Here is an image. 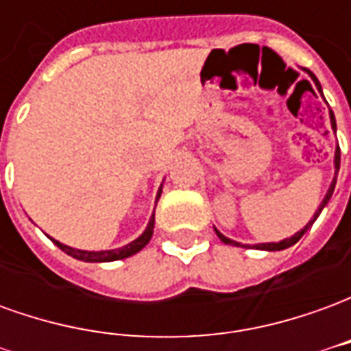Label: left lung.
<instances>
[{"instance_id":"left-lung-1","label":"left lung","mask_w":351,"mask_h":351,"mask_svg":"<svg viewBox=\"0 0 351 351\" xmlns=\"http://www.w3.org/2000/svg\"><path fill=\"white\" fill-rule=\"evenodd\" d=\"M306 73H308L310 79L314 80V84H316V90H317V92H319V95L324 97V90H322V84H319V80L316 79V75H314V73H312V71H308V69H306ZM329 118H331L332 131L337 133V122H335V114H332L331 108H329ZM339 169H340V148H339V146H337V148H335V178H332L331 186H329V190H327V193H325V197H324V201H322V205L317 206V210H316V214H314V218H312V220H310L308 223H306V226H304V228L301 229V231H297V233H295L293 237H289V239H284V241H280V243L254 244L252 248H256V250L276 252V250H286V248H289V246H293L295 243H299V239H301V237L304 235V233H306V231H308L310 228H312V223L316 221V218H317V216H319V214H322V210H324V208H325V205L329 203V199H331L332 191H335V184H337V175H339ZM214 231H216V235L220 237L221 243L231 244V246H243V248H250V244L237 243V241H231V239H228V237H226V235H221L218 229H214Z\"/></svg>"}]
</instances>
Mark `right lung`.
Returning <instances> with one entry per match:
<instances>
[{
  "label": "right lung",
  "instance_id": "add662e5",
  "mask_svg": "<svg viewBox=\"0 0 351 351\" xmlns=\"http://www.w3.org/2000/svg\"><path fill=\"white\" fill-rule=\"evenodd\" d=\"M161 186H163V184H161ZM161 186H160V190H158V195H156V203H158V199H160L161 195ZM152 233H154V213L152 216H150V221H148V226H146L145 231H143L135 241H131L130 244H125V246H122V248H116V250H99V252L77 250V248H71V246H67V244H62L60 241H54L52 237H50V241L56 244L60 250L65 252L67 256L79 259V261H88V263H107V261H118V259L130 258V256H133V254L141 252L143 248H145L146 244L150 243Z\"/></svg>",
  "mask_w": 351,
  "mask_h": 351
}]
</instances>
